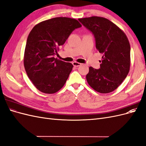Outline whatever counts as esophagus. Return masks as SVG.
I'll return each mask as SVG.
<instances>
[{
    "mask_svg": "<svg viewBox=\"0 0 146 146\" xmlns=\"http://www.w3.org/2000/svg\"><path fill=\"white\" fill-rule=\"evenodd\" d=\"M72 64L74 65V66H75V67H78V66H80L82 64L80 63H78V62H76V61H74V62L72 63Z\"/></svg>",
    "mask_w": 146,
    "mask_h": 146,
    "instance_id": "34e87169",
    "label": "esophagus"
}]
</instances>
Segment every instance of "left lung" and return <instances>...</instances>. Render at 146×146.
Wrapping results in <instances>:
<instances>
[{
    "mask_svg": "<svg viewBox=\"0 0 146 146\" xmlns=\"http://www.w3.org/2000/svg\"><path fill=\"white\" fill-rule=\"evenodd\" d=\"M78 21L94 35L96 47L103 54L99 69L89 68L86 80L100 93L115 90L126 78L130 66V46L126 35L111 21L92 16Z\"/></svg>",
    "mask_w": 146,
    "mask_h": 146,
    "instance_id": "obj_1",
    "label": "left lung"
}]
</instances>
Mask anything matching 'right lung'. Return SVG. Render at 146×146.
I'll list each match as a JSON object with an SVG mask.
<instances>
[{
	"label": "right lung",
	"mask_w": 146,
	"mask_h": 146,
	"mask_svg": "<svg viewBox=\"0 0 146 146\" xmlns=\"http://www.w3.org/2000/svg\"><path fill=\"white\" fill-rule=\"evenodd\" d=\"M81 27L76 19L58 17L42 21L31 30L25 46L24 64L30 80L39 91L54 94L64 86L73 65L54 56L70 33Z\"/></svg>",
	"instance_id": "1"
}]
</instances>
